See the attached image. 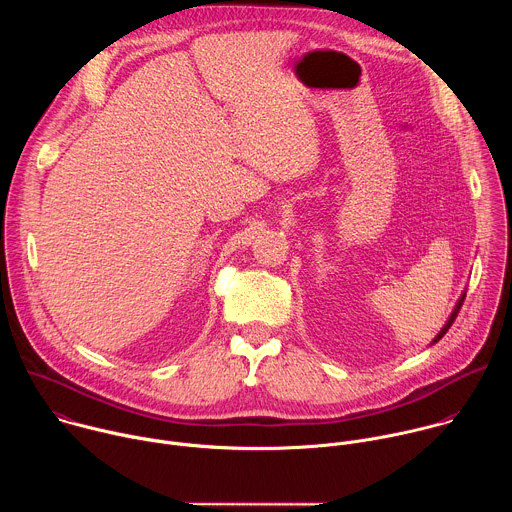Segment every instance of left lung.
I'll use <instances>...</instances> for the list:
<instances>
[{"label":"left lung","mask_w":512,"mask_h":512,"mask_svg":"<svg viewBox=\"0 0 512 512\" xmlns=\"http://www.w3.org/2000/svg\"><path fill=\"white\" fill-rule=\"evenodd\" d=\"M464 298H466V294H462V298H460V300H458V304H456V308H454V312H452V316H450V320H448V322H446V326H444V328H442V332H440V334H437V336H435V338H433V342H431V344H435V342H437V340H442V338H444V334H446V332H448V330H450V326H452V324H454V320H456V316H458V312H460V308H462V304H464Z\"/></svg>","instance_id":"left-lung-1"}]
</instances>
